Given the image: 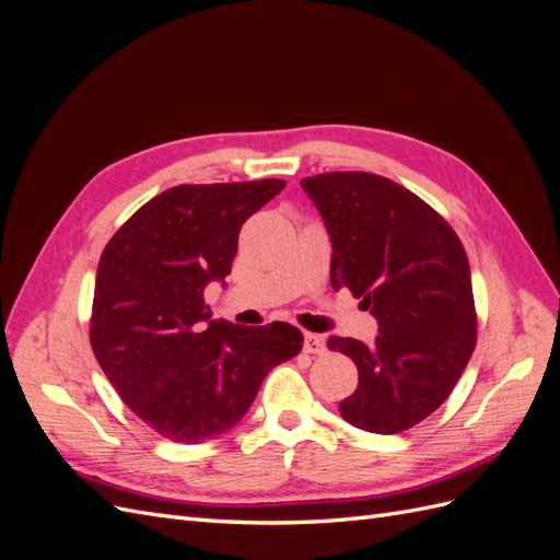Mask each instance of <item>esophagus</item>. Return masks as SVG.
<instances>
[{
    "mask_svg": "<svg viewBox=\"0 0 560 560\" xmlns=\"http://www.w3.org/2000/svg\"><path fill=\"white\" fill-rule=\"evenodd\" d=\"M303 350L311 354H325V350H327L325 338L317 334H306V338H303Z\"/></svg>",
    "mask_w": 560,
    "mask_h": 560,
    "instance_id": "34e87169",
    "label": "esophagus"
}]
</instances>
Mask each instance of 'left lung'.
<instances>
[{
    "instance_id": "1",
    "label": "left lung",
    "mask_w": 560,
    "mask_h": 560,
    "mask_svg": "<svg viewBox=\"0 0 560 560\" xmlns=\"http://www.w3.org/2000/svg\"><path fill=\"white\" fill-rule=\"evenodd\" d=\"M331 238V284L348 287L378 319L371 346L329 338L360 385L338 404L350 425L397 434L446 401L477 346V308L465 247L446 219L374 173L301 179Z\"/></svg>"
}]
</instances>
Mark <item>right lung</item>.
Instances as JSON below:
<instances>
[{
	"mask_svg": "<svg viewBox=\"0 0 560 560\" xmlns=\"http://www.w3.org/2000/svg\"><path fill=\"white\" fill-rule=\"evenodd\" d=\"M282 189V179L173 186L144 202L100 257L95 360L130 411L171 442L229 432L268 371L301 352L303 334L287 322L210 319L202 299L231 273L241 226Z\"/></svg>",
	"mask_w": 560,
	"mask_h": 560,
	"instance_id": "obj_1",
	"label": "right lung"
}]
</instances>
